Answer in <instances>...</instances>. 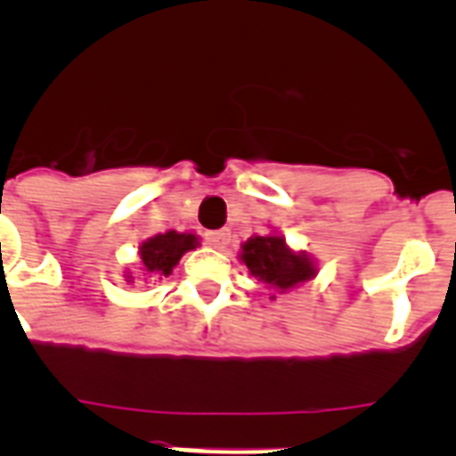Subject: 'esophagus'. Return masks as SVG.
<instances>
[{
  "label": "esophagus",
  "mask_w": 456,
  "mask_h": 456,
  "mask_svg": "<svg viewBox=\"0 0 456 456\" xmlns=\"http://www.w3.org/2000/svg\"><path fill=\"white\" fill-rule=\"evenodd\" d=\"M205 241H208L209 247L215 248H225L231 244V231H212V232H205Z\"/></svg>",
  "instance_id": "1"
}]
</instances>
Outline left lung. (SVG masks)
I'll use <instances>...</instances> for the list:
<instances>
[{
	"label": "left lung",
	"instance_id": "8db88e82",
	"mask_svg": "<svg viewBox=\"0 0 456 456\" xmlns=\"http://www.w3.org/2000/svg\"><path fill=\"white\" fill-rule=\"evenodd\" d=\"M240 260L247 265L251 276L278 294L289 292L317 276L315 257L305 251H294L285 237L276 231L269 235L248 237L241 244ZM269 299H276V294H272Z\"/></svg>",
	"mask_w": 456,
	"mask_h": 456
}]
</instances>
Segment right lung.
<instances>
[{
	"label": "right lung",
	"mask_w": 456,
	"mask_h": 456,
	"mask_svg": "<svg viewBox=\"0 0 456 456\" xmlns=\"http://www.w3.org/2000/svg\"><path fill=\"white\" fill-rule=\"evenodd\" d=\"M199 247V235L178 231L159 232V235L151 237V240L141 241V276H143V281H152V278H159V281H162V276H171L175 265L180 263V257L187 251H193V248ZM125 281H127V283H134V276H132L130 272H125Z\"/></svg>",
	"instance_id": "right-lung-1"
}]
</instances>
